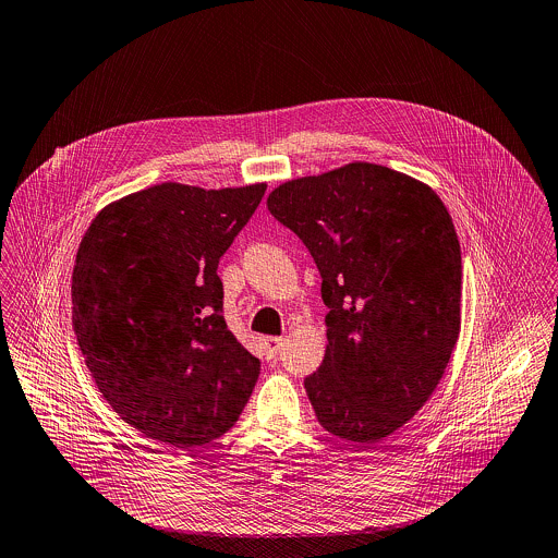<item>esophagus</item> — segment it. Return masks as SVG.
<instances>
[{
    "instance_id": "34e87169",
    "label": "esophagus",
    "mask_w": 558,
    "mask_h": 558,
    "mask_svg": "<svg viewBox=\"0 0 558 558\" xmlns=\"http://www.w3.org/2000/svg\"><path fill=\"white\" fill-rule=\"evenodd\" d=\"M283 337H266L264 339V350H266V360H275L279 355V350L283 345Z\"/></svg>"
}]
</instances>
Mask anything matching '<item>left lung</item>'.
Wrapping results in <instances>:
<instances>
[{
	"label": "left lung",
	"mask_w": 558,
	"mask_h": 558,
	"mask_svg": "<svg viewBox=\"0 0 558 558\" xmlns=\"http://www.w3.org/2000/svg\"><path fill=\"white\" fill-rule=\"evenodd\" d=\"M268 210L322 275L328 348L304 379L317 422L339 439L377 444L428 401L457 345L452 217L424 183L366 161L288 181Z\"/></svg>",
	"instance_id": "left-lung-1"
}]
</instances>
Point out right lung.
<instances>
[{"mask_svg": "<svg viewBox=\"0 0 558 558\" xmlns=\"http://www.w3.org/2000/svg\"><path fill=\"white\" fill-rule=\"evenodd\" d=\"M266 192L161 183L101 208L72 272L85 364L130 426L170 450L228 433L259 360L228 330L219 257Z\"/></svg>", "mask_w": 558, "mask_h": 558, "instance_id": "right-lung-1", "label": "right lung"}]
</instances>
